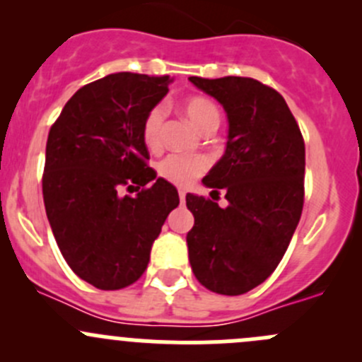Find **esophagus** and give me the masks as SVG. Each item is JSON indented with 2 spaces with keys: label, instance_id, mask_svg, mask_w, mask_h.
<instances>
[{
  "label": "esophagus",
  "instance_id": "obj_1",
  "mask_svg": "<svg viewBox=\"0 0 362 362\" xmlns=\"http://www.w3.org/2000/svg\"><path fill=\"white\" fill-rule=\"evenodd\" d=\"M178 196H180V202L184 203L185 202V196H187V192H185V191H178Z\"/></svg>",
  "mask_w": 362,
  "mask_h": 362
}]
</instances>
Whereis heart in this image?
<instances>
[{"label": "heart", "mask_w": 362, "mask_h": 362, "mask_svg": "<svg viewBox=\"0 0 362 362\" xmlns=\"http://www.w3.org/2000/svg\"><path fill=\"white\" fill-rule=\"evenodd\" d=\"M182 110L194 124L196 129H199L202 133H206L210 127H218V122H221L218 108L206 98H189L182 105ZM164 117H166V113H164L163 107H154L145 115L144 126H141V138H144V144L148 151H158L163 144ZM206 170L208 159L203 156L171 154L158 164L160 177L171 184L180 185V187L192 184V180L203 175Z\"/></svg>", "instance_id": "b5f03b06"}]
</instances>
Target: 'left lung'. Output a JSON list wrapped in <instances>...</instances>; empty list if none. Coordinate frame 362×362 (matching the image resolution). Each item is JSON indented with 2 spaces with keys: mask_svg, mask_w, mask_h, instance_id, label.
<instances>
[{
  "mask_svg": "<svg viewBox=\"0 0 362 362\" xmlns=\"http://www.w3.org/2000/svg\"><path fill=\"white\" fill-rule=\"evenodd\" d=\"M228 115V144L203 178L224 189L228 206L187 194V233L196 279L217 294L238 296L264 282L282 261L303 210L305 141L286 100L247 76H189Z\"/></svg>",
  "mask_w": 362,
  "mask_h": 362,
  "instance_id": "left-lung-1",
  "label": "left lung"
}]
</instances>
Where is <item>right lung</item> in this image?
I'll use <instances>...</instances> for the list:
<instances>
[{
	"instance_id": "add662e5",
	"label": "right lung",
	"mask_w": 362,
	"mask_h": 362,
	"mask_svg": "<svg viewBox=\"0 0 362 362\" xmlns=\"http://www.w3.org/2000/svg\"><path fill=\"white\" fill-rule=\"evenodd\" d=\"M170 76L112 73L76 90L50 127L43 203L68 266L101 291L136 282L168 214L175 185L147 166L145 115L168 94ZM131 187L142 191L124 197Z\"/></svg>"
}]
</instances>
